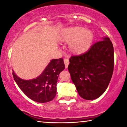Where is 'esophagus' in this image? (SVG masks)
Segmentation results:
<instances>
[{
  "instance_id": "esophagus-1",
  "label": "esophagus",
  "mask_w": 127,
  "mask_h": 127,
  "mask_svg": "<svg viewBox=\"0 0 127 127\" xmlns=\"http://www.w3.org/2000/svg\"><path fill=\"white\" fill-rule=\"evenodd\" d=\"M64 62L65 67H66V68H67L68 67V65H69V59H68V58H65V59L64 60Z\"/></svg>"
}]
</instances>
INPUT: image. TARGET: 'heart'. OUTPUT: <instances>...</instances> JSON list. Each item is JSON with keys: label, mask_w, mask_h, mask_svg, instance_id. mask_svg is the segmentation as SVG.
<instances>
[{"label": "heart", "mask_w": 127, "mask_h": 127, "mask_svg": "<svg viewBox=\"0 0 127 127\" xmlns=\"http://www.w3.org/2000/svg\"><path fill=\"white\" fill-rule=\"evenodd\" d=\"M94 39V34L89 30H85L79 26L73 27L63 31L60 39L69 42L70 52L75 54H81L90 48Z\"/></svg>", "instance_id": "b5f03b06"}]
</instances>
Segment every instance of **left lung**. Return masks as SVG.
Returning <instances> with one entry per match:
<instances>
[{
    "label": "left lung",
    "instance_id": "8db88e82",
    "mask_svg": "<svg viewBox=\"0 0 127 127\" xmlns=\"http://www.w3.org/2000/svg\"><path fill=\"white\" fill-rule=\"evenodd\" d=\"M68 70L78 94L94 100L103 94L113 73L114 49L109 38H103L86 53L72 56Z\"/></svg>",
    "mask_w": 127,
    "mask_h": 127
}]
</instances>
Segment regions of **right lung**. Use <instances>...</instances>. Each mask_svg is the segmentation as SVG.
<instances>
[{
    "instance_id": "1",
    "label": "right lung",
    "mask_w": 127,
    "mask_h": 127,
    "mask_svg": "<svg viewBox=\"0 0 127 127\" xmlns=\"http://www.w3.org/2000/svg\"><path fill=\"white\" fill-rule=\"evenodd\" d=\"M64 68L63 58L53 59L42 74L34 79H21L14 71L13 76L20 89L29 98L38 103H46L52 100L55 97L58 76Z\"/></svg>"
}]
</instances>
